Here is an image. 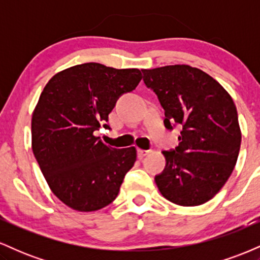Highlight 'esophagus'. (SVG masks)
Wrapping results in <instances>:
<instances>
[{"mask_svg": "<svg viewBox=\"0 0 260 260\" xmlns=\"http://www.w3.org/2000/svg\"><path fill=\"white\" fill-rule=\"evenodd\" d=\"M149 154V150H143V149H138V157L139 159H144Z\"/></svg>", "mask_w": 260, "mask_h": 260, "instance_id": "34e87169", "label": "esophagus"}]
</instances>
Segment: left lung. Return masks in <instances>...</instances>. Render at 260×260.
<instances>
[{
  "mask_svg": "<svg viewBox=\"0 0 260 260\" xmlns=\"http://www.w3.org/2000/svg\"><path fill=\"white\" fill-rule=\"evenodd\" d=\"M165 110V127L182 128L180 144L162 151L166 168L155 177L164 198L182 207L210 201L234 171L241 128L231 95L208 73L188 64L142 70Z\"/></svg>",
  "mask_w": 260,
  "mask_h": 260,
  "instance_id": "obj_1",
  "label": "left lung"
}]
</instances>
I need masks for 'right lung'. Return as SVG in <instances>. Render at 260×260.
I'll use <instances>...</instances> for the list:
<instances>
[{"instance_id": "add662e5", "label": "right lung", "mask_w": 260, "mask_h": 260, "mask_svg": "<svg viewBox=\"0 0 260 260\" xmlns=\"http://www.w3.org/2000/svg\"><path fill=\"white\" fill-rule=\"evenodd\" d=\"M142 78L137 68L89 62L56 73L45 85L31 116V149L50 189L73 210L112 203L137 161L136 148H111L94 132Z\"/></svg>"}]
</instances>
